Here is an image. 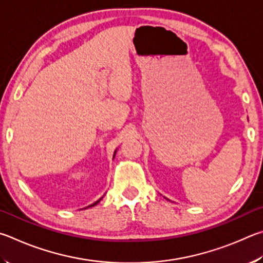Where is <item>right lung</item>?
Listing matches in <instances>:
<instances>
[{"label":"right lung","instance_id":"obj_1","mask_svg":"<svg viewBox=\"0 0 263 263\" xmlns=\"http://www.w3.org/2000/svg\"><path fill=\"white\" fill-rule=\"evenodd\" d=\"M100 200H101V199H100ZM100 200H98V201H97V202H95V203H93V204H91L90 206H92V205H96L97 203H99V201H100Z\"/></svg>","mask_w":263,"mask_h":263}]
</instances>
